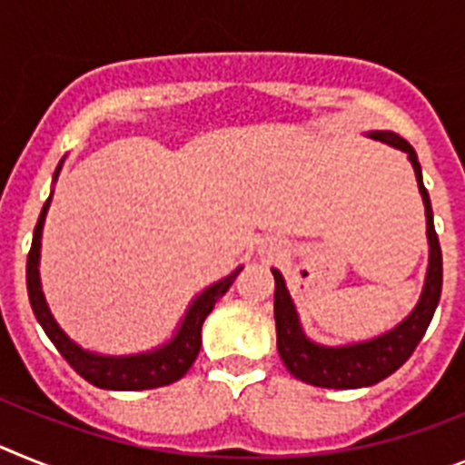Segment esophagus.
Listing matches in <instances>:
<instances>
[{"label":"esophagus","mask_w":465,"mask_h":465,"mask_svg":"<svg viewBox=\"0 0 465 465\" xmlns=\"http://www.w3.org/2000/svg\"><path fill=\"white\" fill-rule=\"evenodd\" d=\"M281 252H282V243L278 241V238L266 236L260 241V255L264 257V260H273V257H278Z\"/></svg>","instance_id":"obj_1"}]
</instances>
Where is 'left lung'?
<instances>
[{"label": "left lung", "mask_w": 465, "mask_h": 465, "mask_svg": "<svg viewBox=\"0 0 465 465\" xmlns=\"http://www.w3.org/2000/svg\"><path fill=\"white\" fill-rule=\"evenodd\" d=\"M374 140L391 144L395 149H402L410 156L414 173H417L419 192H421L423 205H426V233L428 245H430V260H428L426 282H423L421 300L417 309L391 332L362 341V344L339 346V349H328L318 346L304 337L297 321L292 300H290L285 281L281 273L273 269L276 278V294H273V316H276V346L281 353V361L302 381L311 386H322V389H362L372 386L407 362L419 341L426 334L428 325L433 321V313L438 309L440 292H442V250H440L438 233L433 227V210H430V199L423 187L421 165L417 161V152L407 143L405 137L395 135L389 131L372 133Z\"/></svg>", "instance_id": "8db88e82"}]
</instances>
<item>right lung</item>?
<instances>
[{
	"label": "right lung",
	"instance_id": "right-lung-1",
	"mask_svg": "<svg viewBox=\"0 0 465 465\" xmlns=\"http://www.w3.org/2000/svg\"><path fill=\"white\" fill-rule=\"evenodd\" d=\"M58 173L60 165L55 168V177H58ZM48 203H51V196L44 203L42 215H39L37 227H35V236H32L30 255H27V294H30L32 311H35L39 325L48 334V339L54 341L55 349L60 351V355L70 362V367L79 377H84L88 383L98 386V389L107 391L159 389V386H168V383L183 379L201 351V328H203V321L208 318L210 311L215 309V302L224 297V292L232 288V282L236 281L241 269L229 273L224 281L210 285L208 290H203L193 300L177 334L173 337L171 344H165L163 349H156L152 353L143 355H124V358L88 353V351L79 349L74 341H70L67 334L55 325L54 316L48 313V306L44 302L42 285H39V245H42V227Z\"/></svg>",
	"mask_w": 465,
	"mask_h": 465
}]
</instances>
